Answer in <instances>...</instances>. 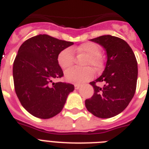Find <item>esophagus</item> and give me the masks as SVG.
<instances>
[{
  "label": "esophagus",
  "instance_id": "esophagus-1",
  "mask_svg": "<svg viewBox=\"0 0 149 149\" xmlns=\"http://www.w3.org/2000/svg\"><path fill=\"white\" fill-rule=\"evenodd\" d=\"M74 87H75V89H76V90H78V89L80 87V85H79V84H75Z\"/></svg>",
  "mask_w": 149,
  "mask_h": 149
}]
</instances>
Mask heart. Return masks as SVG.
Listing matches in <instances>:
<instances>
[{"instance_id": "1", "label": "heart", "mask_w": 149, "mask_h": 149, "mask_svg": "<svg viewBox=\"0 0 149 149\" xmlns=\"http://www.w3.org/2000/svg\"><path fill=\"white\" fill-rule=\"evenodd\" d=\"M73 52L77 53L85 54L87 58L85 62V65H92L97 70L102 66V59L100 58L101 49L97 44L94 42H86L82 44L76 49H65L59 52L58 56V63L63 70L70 68L74 62ZM93 70L92 68L86 67L84 69L72 68L65 71V79L66 81L72 84H80L90 80L93 77Z\"/></svg>"}]
</instances>
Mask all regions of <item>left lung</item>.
Wrapping results in <instances>:
<instances>
[{"label": "left lung", "mask_w": 149, "mask_h": 149, "mask_svg": "<svg viewBox=\"0 0 149 149\" xmlns=\"http://www.w3.org/2000/svg\"><path fill=\"white\" fill-rule=\"evenodd\" d=\"M104 48L107 63L102 75L90 84L94 89L92 97L86 100L89 112L100 118H110L121 113L135 93L138 63L134 52L125 40L115 36H102L91 39ZM104 81V86H95Z\"/></svg>", "instance_id": "1"}]
</instances>
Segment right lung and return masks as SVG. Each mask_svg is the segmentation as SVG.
<instances>
[{
	"instance_id": "right-lung-1",
	"label": "right lung",
	"mask_w": 149,
	"mask_h": 149,
	"mask_svg": "<svg viewBox=\"0 0 149 149\" xmlns=\"http://www.w3.org/2000/svg\"><path fill=\"white\" fill-rule=\"evenodd\" d=\"M72 45V42L38 35L19 48L13 64L15 90L23 107L31 115L42 119L56 116L74 91L72 84L52 82L63 76L57 60L58 54Z\"/></svg>"
}]
</instances>
